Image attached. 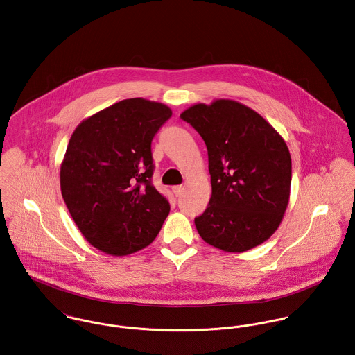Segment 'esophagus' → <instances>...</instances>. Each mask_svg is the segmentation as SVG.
<instances>
[{"label": "esophagus", "mask_w": 355, "mask_h": 355, "mask_svg": "<svg viewBox=\"0 0 355 355\" xmlns=\"http://www.w3.org/2000/svg\"><path fill=\"white\" fill-rule=\"evenodd\" d=\"M182 191H184V187H182V185H177V187H173V193L175 194V197L181 196V194H182Z\"/></svg>", "instance_id": "obj_1"}]
</instances>
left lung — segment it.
Returning a JSON list of instances; mask_svg holds the SVG:
<instances>
[{
	"mask_svg": "<svg viewBox=\"0 0 355 355\" xmlns=\"http://www.w3.org/2000/svg\"><path fill=\"white\" fill-rule=\"evenodd\" d=\"M181 119L208 150L212 196L194 218L200 236L228 252L268 241L289 202L292 161L285 140L261 114L234 100L196 104Z\"/></svg>",
	"mask_w": 355,
	"mask_h": 355,
	"instance_id": "8db88e82",
	"label": "left lung"
}]
</instances>
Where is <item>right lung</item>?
Returning a JSON list of instances; mask_svg holds the SVG:
<instances>
[{"mask_svg": "<svg viewBox=\"0 0 355 355\" xmlns=\"http://www.w3.org/2000/svg\"><path fill=\"white\" fill-rule=\"evenodd\" d=\"M171 110L128 98L83 120L60 166V191L86 241L110 255L150 245L170 204L151 182V141Z\"/></svg>", "mask_w": 355, "mask_h": 355, "instance_id": "right-lung-1", "label": "right lung"}]
</instances>
